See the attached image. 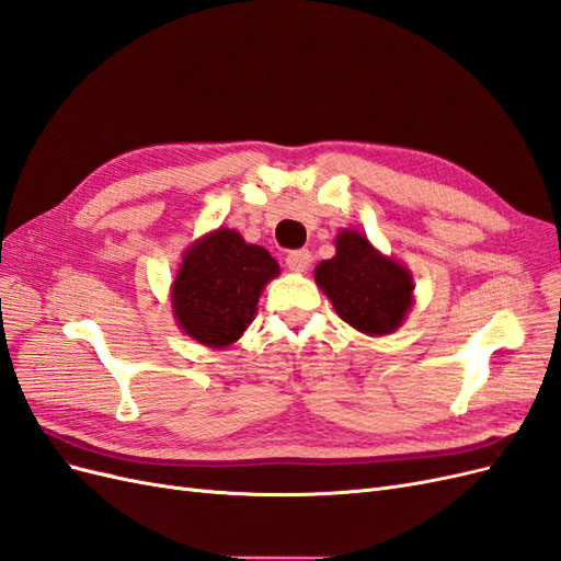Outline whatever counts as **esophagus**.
<instances>
[{
    "mask_svg": "<svg viewBox=\"0 0 561 561\" xmlns=\"http://www.w3.org/2000/svg\"><path fill=\"white\" fill-rule=\"evenodd\" d=\"M285 264L295 274H301V271H307L311 264V252L309 250H290L285 254Z\"/></svg>",
    "mask_w": 561,
    "mask_h": 561,
    "instance_id": "obj_1",
    "label": "esophagus"
}]
</instances>
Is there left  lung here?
<instances>
[{"label": "left lung", "instance_id": "left-lung-1", "mask_svg": "<svg viewBox=\"0 0 561 561\" xmlns=\"http://www.w3.org/2000/svg\"><path fill=\"white\" fill-rule=\"evenodd\" d=\"M316 280L336 313L367 334H390L412 307L410 274L355 231L339 233L336 254L318 264Z\"/></svg>", "mask_w": 561, "mask_h": 561}]
</instances>
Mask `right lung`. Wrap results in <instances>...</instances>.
I'll list each match as a JSON object with an SVG mask.
<instances>
[{
    "label": "right lung",
    "mask_w": 561,
    "mask_h": 561,
    "mask_svg": "<svg viewBox=\"0 0 561 561\" xmlns=\"http://www.w3.org/2000/svg\"><path fill=\"white\" fill-rule=\"evenodd\" d=\"M278 264L241 233L219 229L184 254L173 283V307L182 330L206 346H229L257 311L266 280Z\"/></svg>",
    "instance_id": "right-lung-1"
}]
</instances>
